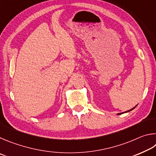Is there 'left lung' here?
I'll return each mask as SVG.
<instances>
[{
  "mask_svg": "<svg viewBox=\"0 0 156 156\" xmlns=\"http://www.w3.org/2000/svg\"><path fill=\"white\" fill-rule=\"evenodd\" d=\"M136 108V106H135V107L134 108H132V109H131V110H128V111H127V112H129V111H131V110H133V109H134ZM123 113H125V112H122V113H119V114H119H119H123Z\"/></svg>",
  "mask_w": 156,
  "mask_h": 156,
  "instance_id": "obj_1",
  "label": "left lung"
}]
</instances>
